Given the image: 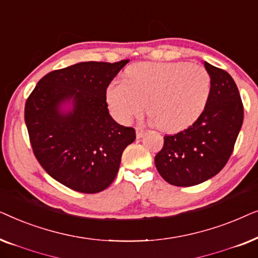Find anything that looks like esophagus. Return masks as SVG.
Instances as JSON below:
<instances>
[{"mask_svg":"<svg viewBox=\"0 0 258 258\" xmlns=\"http://www.w3.org/2000/svg\"><path fill=\"white\" fill-rule=\"evenodd\" d=\"M144 132H146V130H144L142 126H136V137H137V139H141V137L144 135Z\"/></svg>","mask_w":258,"mask_h":258,"instance_id":"obj_1","label":"esophagus"}]
</instances>
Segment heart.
I'll use <instances>...</instances> for the list:
<instances>
[{"label":"heart","mask_w":258,"mask_h":258,"mask_svg":"<svg viewBox=\"0 0 258 258\" xmlns=\"http://www.w3.org/2000/svg\"><path fill=\"white\" fill-rule=\"evenodd\" d=\"M211 79L202 66L185 62H142L125 70L124 81L107 90L116 118L128 123L147 112L158 128L178 132L191 125L209 100Z\"/></svg>","instance_id":"1"}]
</instances>
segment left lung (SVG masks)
<instances>
[{
	"label": "left lung",
	"mask_w": 258,
	"mask_h": 258,
	"mask_svg": "<svg viewBox=\"0 0 258 258\" xmlns=\"http://www.w3.org/2000/svg\"><path fill=\"white\" fill-rule=\"evenodd\" d=\"M211 79L210 95L202 114L191 125L165 135L155 165L168 183L176 186L200 184L218 174L228 163L243 123L238 88L225 70L204 62Z\"/></svg>",
	"instance_id": "left-lung-1"
}]
</instances>
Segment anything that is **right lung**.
I'll list each match as a JSON object with an SVG mask.
<instances>
[{
    "label": "right lung",
    "instance_id": "1",
    "mask_svg": "<svg viewBox=\"0 0 258 258\" xmlns=\"http://www.w3.org/2000/svg\"><path fill=\"white\" fill-rule=\"evenodd\" d=\"M129 59L82 62L50 72L27 98L24 121L33 153L52 178L83 194L107 189L117 175L123 150L135 129L116 123L107 88ZM73 98L68 114L59 104Z\"/></svg>",
    "mask_w": 258,
    "mask_h": 258
}]
</instances>
